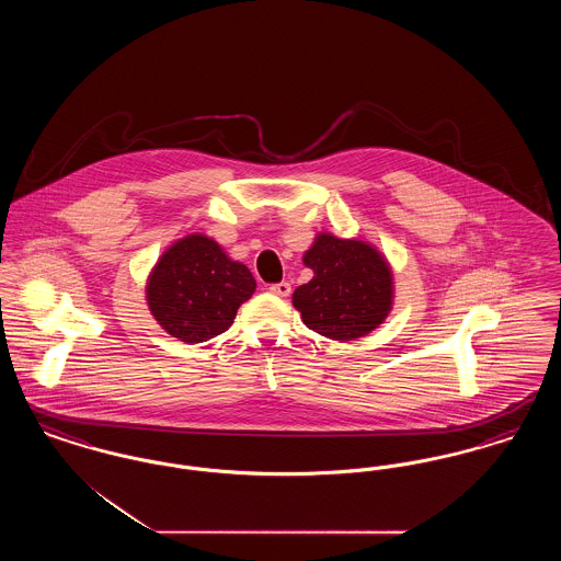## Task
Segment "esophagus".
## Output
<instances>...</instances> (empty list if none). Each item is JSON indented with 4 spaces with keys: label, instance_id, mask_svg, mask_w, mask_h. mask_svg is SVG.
<instances>
[{
    "label": "esophagus",
    "instance_id": "obj_1",
    "mask_svg": "<svg viewBox=\"0 0 561 561\" xmlns=\"http://www.w3.org/2000/svg\"><path fill=\"white\" fill-rule=\"evenodd\" d=\"M268 293L275 294V296H290L293 293V286L288 284V282H279V284H273V286H268Z\"/></svg>",
    "mask_w": 561,
    "mask_h": 561
}]
</instances>
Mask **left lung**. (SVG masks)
<instances>
[{"instance_id": "obj_1", "label": "left lung", "mask_w": 561, "mask_h": 561, "mask_svg": "<svg viewBox=\"0 0 561 561\" xmlns=\"http://www.w3.org/2000/svg\"><path fill=\"white\" fill-rule=\"evenodd\" d=\"M302 263L313 268V279L294 290L293 305L309 330L347 343L389 316L393 275L370 243L320 233Z\"/></svg>"}]
</instances>
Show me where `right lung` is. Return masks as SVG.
<instances>
[{
	"label": "right lung",
	"mask_w": 561,
	"mask_h": 561,
	"mask_svg": "<svg viewBox=\"0 0 561 561\" xmlns=\"http://www.w3.org/2000/svg\"><path fill=\"white\" fill-rule=\"evenodd\" d=\"M254 290L250 268L231 261L216 241L195 233L161 254L147 282V302L170 336L193 345L229 330Z\"/></svg>",
	"instance_id": "right-lung-1"
}]
</instances>
